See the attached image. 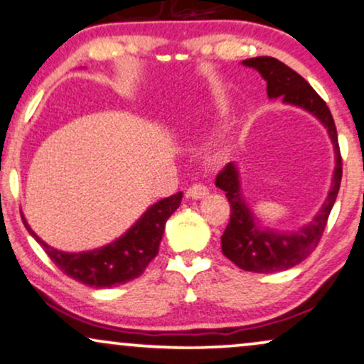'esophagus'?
Wrapping results in <instances>:
<instances>
[{
  "mask_svg": "<svg viewBox=\"0 0 364 364\" xmlns=\"http://www.w3.org/2000/svg\"><path fill=\"white\" fill-rule=\"evenodd\" d=\"M209 194V189L205 186H200V183H196V186H192L187 189L186 196L191 197V199H203V197H205Z\"/></svg>",
  "mask_w": 364,
  "mask_h": 364,
  "instance_id": "obj_1",
  "label": "esophagus"
}]
</instances>
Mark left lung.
I'll return each instance as SVG.
<instances>
[{
    "label": "left lung",
    "instance_id": "1",
    "mask_svg": "<svg viewBox=\"0 0 364 364\" xmlns=\"http://www.w3.org/2000/svg\"><path fill=\"white\" fill-rule=\"evenodd\" d=\"M246 67L258 70L267 82V94L270 100H282L284 105L297 106L307 111L321 121L327 129L334 146L336 167L331 182L329 194L319 213L297 231H277L273 228H264L259 219L246 203L241 191L240 168L235 161L228 164L216 177V187L226 192L231 205V218L226 231L221 236V248L224 257L246 272L275 273L284 272L304 262L316 250L327 218L338 197L341 177H343V161H341L338 132L329 107L322 97L302 75H299L284 62L273 57H255L241 62Z\"/></svg>",
    "mask_w": 364,
    "mask_h": 364
}]
</instances>
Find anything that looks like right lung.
Returning a JSON list of instances; mask_svg holds the SVG:
<instances>
[{"mask_svg": "<svg viewBox=\"0 0 364 364\" xmlns=\"http://www.w3.org/2000/svg\"><path fill=\"white\" fill-rule=\"evenodd\" d=\"M182 203V192L161 199L150 205L140 219L118 240L111 241L101 248L67 253L55 250L35 235L23 214L26 231L37 240L53 263L65 275L86 284L94 289H111V287L127 284L138 278L145 272L148 263L159 253V246L164 236L165 223L177 210Z\"/></svg>", "mask_w": 364, "mask_h": 364, "instance_id": "1", "label": "right lung"}]
</instances>
